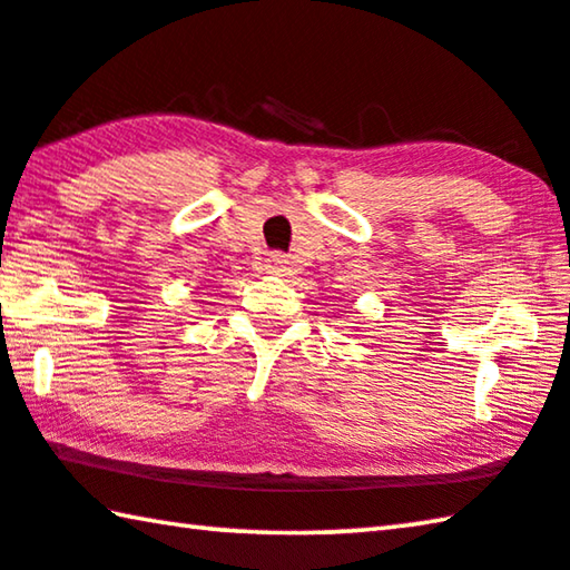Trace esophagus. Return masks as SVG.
Masks as SVG:
<instances>
[{
	"mask_svg": "<svg viewBox=\"0 0 570 570\" xmlns=\"http://www.w3.org/2000/svg\"><path fill=\"white\" fill-rule=\"evenodd\" d=\"M266 274H276V276H284L288 272V258L284 254H272L266 258Z\"/></svg>",
	"mask_w": 570,
	"mask_h": 570,
	"instance_id": "34e87169",
	"label": "esophagus"
}]
</instances>
